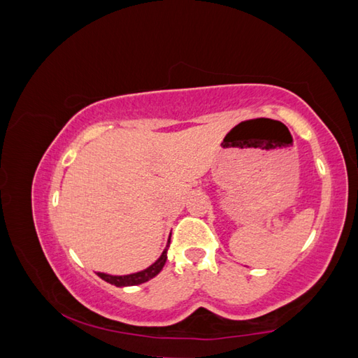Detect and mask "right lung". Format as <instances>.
Masks as SVG:
<instances>
[{
	"label": "right lung",
	"instance_id": "right-lung-1",
	"mask_svg": "<svg viewBox=\"0 0 358 358\" xmlns=\"http://www.w3.org/2000/svg\"><path fill=\"white\" fill-rule=\"evenodd\" d=\"M166 261H167V248L163 251V255L159 256V259L155 264H152L149 268H145L143 271L133 273V275H125V276H111V275H105V273H97V275H99V278H102L103 281H107L116 287L138 285V284L147 282L152 278H155L158 273L163 270Z\"/></svg>",
	"mask_w": 358,
	"mask_h": 358
}]
</instances>
